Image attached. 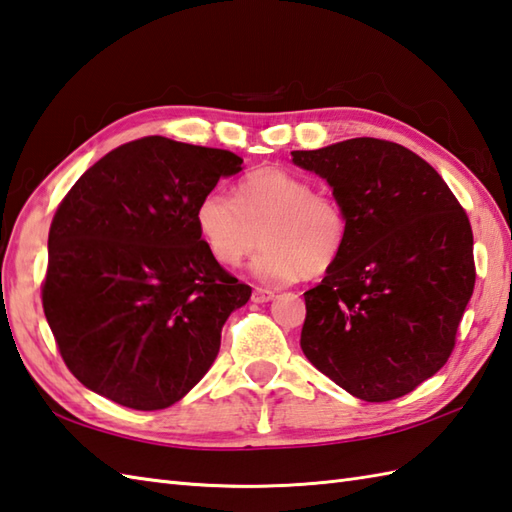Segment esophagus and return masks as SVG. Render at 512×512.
<instances>
[{
	"mask_svg": "<svg viewBox=\"0 0 512 512\" xmlns=\"http://www.w3.org/2000/svg\"><path fill=\"white\" fill-rule=\"evenodd\" d=\"M269 300H274V291L260 289V287H256V289L252 291V302L263 304V302H269Z\"/></svg>",
	"mask_w": 512,
	"mask_h": 512,
	"instance_id": "obj_1",
	"label": "esophagus"
}]
</instances>
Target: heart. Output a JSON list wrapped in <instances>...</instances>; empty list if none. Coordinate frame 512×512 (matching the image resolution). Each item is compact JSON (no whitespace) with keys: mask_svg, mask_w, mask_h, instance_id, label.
I'll use <instances>...</instances> for the list:
<instances>
[{"mask_svg":"<svg viewBox=\"0 0 512 512\" xmlns=\"http://www.w3.org/2000/svg\"><path fill=\"white\" fill-rule=\"evenodd\" d=\"M203 245L234 267L265 243L252 271L267 285H287L333 269L348 241V214L337 197L317 192L293 170L265 166L238 179L234 197L210 190L195 212Z\"/></svg>","mask_w":512,"mask_h":512,"instance_id":"b5f03b06","label":"heart"}]
</instances>
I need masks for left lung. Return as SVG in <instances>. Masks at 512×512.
Wrapping results in <instances>:
<instances>
[{
  "label": "left lung",
  "instance_id": "obj_1",
  "mask_svg": "<svg viewBox=\"0 0 512 512\" xmlns=\"http://www.w3.org/2000/svg\"><path fill=\"white\" fill-rule=\"evenodd\" d=\"M293 162L324 177L348 214V241L304 293L300 346L339 388L394 401L445 366L475 287L467 212L405 146L352 138Z\"/></svg>",
  "mask_w": 512,
  "mask_h": 512
}]
</instances>
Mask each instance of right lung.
<instances>
[{"label": "right lung", "mask_w": 512, "mask_h": 512, "mask_svg": "<svg viewBox=\"0 0 512 512\" xmlns=\"http://www.w3.org/2000/svg\"><path fill=\"white\" fill-rule=\"evenodd\" d=\"M241 164L232 151L151 135L107 153L63 197L41 300L85 388L153 412L210 370L225 320L252 287L212 258L195 212Z\"/></svg>", "instance_id": "1"}]
</instances>
